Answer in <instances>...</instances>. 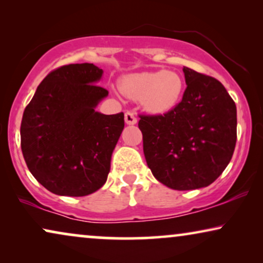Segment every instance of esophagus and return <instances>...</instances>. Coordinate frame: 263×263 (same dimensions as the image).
Returning <instances> with one entry per match:
<instances>
[{
  "instance_id": "1",
  "label": "esophagus",
  "mask_w": 263,
  "mask_h": 263,
  "mask_svg": "<svg viewBox=\"0 0 263 263\" xmlns=\"http://www.w3.org/2000/svg\"><path fill=\"white\" fill-rule=\"evenodd\" d=\"M124 121H125V123L129 124V125L136 124V122H138V120H136V117L134 116V114L130 112V111H127V112H125Z\"/></svg>"
}]
</instances>
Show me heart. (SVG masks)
I'll list each match as a JSON object with an SVG mask.
<instances>
[{
	"label": "heart",
	"instance_id": "obj_1",
	"mask_svg": "<svg viewBox=\"0 0 263 263\" xmlns=\"http://www.w3.org/2000/svg\"><path fill=\"white\" fill-rule=\"evenodd\" d=\"M120 88L128 98L141 100L142 107L148 114L164 115L181 102L184 82L175 71H142L124 77Z\"/></svg>",
	"mask_w": 263,
	"mask_h": 263
}]
</instances>
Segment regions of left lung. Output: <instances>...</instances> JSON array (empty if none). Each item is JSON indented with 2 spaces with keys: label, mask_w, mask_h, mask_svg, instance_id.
I'll list each match as a JSON object with an SVG mask.
<instances>
[{
  "label": "left lung",
  "mask_w": 263,
  "mask_h": 263,
  "mask_svg": "<svg viewBox=\"0 0 263 263\" xmlns=\"http://www.w3.org/2000/svg\"><path fill=\"white\" fill-rule=\"evenodd\" d=\"M182 102L164 115H140L143 153L154 177L175 190L213 183L231 160L237 109L217 79L183 68Z\"/></svg>",
  "instance_id": "left-lung-1"
}]
</instances>
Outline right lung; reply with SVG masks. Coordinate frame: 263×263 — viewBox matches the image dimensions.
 I'll use <instances>...</instances> for the list:
<instances>
[{
	"instance_id": "obj_1",
	"label": "right lung",
	"mask_w": 263,
	"mask_h": 263,
	"mask_svg": "<svg viewBox=\"0 0 263 263\" xmlns=\"http://www.w3.org/2000/svg\"><path fill=\"white\" fill-rule=\"evenodd\" d=\"M103 69L77 63L52 70L37 87L21 121V151L33 177L56 195L86 196L105 184L124 128L123 112L96 107L109 92Z\"/></svg>"
}]
</instances>
